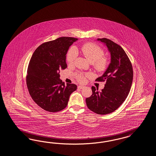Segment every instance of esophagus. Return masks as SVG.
Masks as SVG:
<instances>
[{"instance_id": "1", "label": "esophagus", "mask_w": 156, "mask_h": 156, "mask_svg": "<svg viewBox=\"0 0 156 156\" xmlns=\"http://www.w3.org/2000/svg\"><path fill=\"white\" fill-rule=\"evenodd\" d=\"M84 87H85L84 86L80 85V86H78V89H82L83 88H84Z\"/></svg>"}]
</instances>
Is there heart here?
I'll use <instances>...</instances> for the list:
<instances>
[{"instance_id": "b5f03b06", "label": "heart", "mask_w": 156, "mask_h": 156, "mask_svg": "<svg viewBox=\"0 0 156 156\" xmlns=\"http://www.w3.org/2000/svg\"><path fill=\"white\" fill-rule=\"evenodd\" d=\"M81 51L87 59L91 63H93L95 70L98 72L105 71L108 66L109 61L106 57L103 56L104 50L97 45L92 43H87L83 44L81 48ZM78 56V51L75 47L70 48L66 55V61L69 63H72ZM90 76L89 74L78 73L76 74V80L83 83L86 80V76Z\"/></svg>"}]
</instances>
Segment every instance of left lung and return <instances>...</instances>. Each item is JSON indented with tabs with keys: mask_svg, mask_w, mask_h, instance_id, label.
<instances>
[{
	"mask_svg": "<svg viewBox=\"0 0 156 156\" xmlns=\"http://www.w3.org/2000/svg\"><path fill=\"white\" fill-rule=\"evenodd\" d=\"M97 41L108 47L111 62L108 69L97 81H106L101 91L91 87L92 95L86 99L87 106L98 114H108L114 112L127 98L132 86L133 77V67L124 50L118 44L107 38Z\"/></svg>",
	"mask_w": 156,
	"mask_h": 156,
	"instance_id": "obj_1",
	"label": "left lung"
}]
</instances>
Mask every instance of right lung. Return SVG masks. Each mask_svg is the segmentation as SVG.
Instances as JSON below:
<instances>
[{
  "instance_id": "add662e5",
  "label": "right lung",
  "mask_w": 156,
  "mask_h": 156,
  "mask_svg": "<svg viewBox=\"0 0 156 156\" xmlns=\"http://www.w3.org/2000/svg\"><path fill=\"white\" fill-rule=\"evenodd\" d=\"M77 38L61 37L43 43L35 50L28 64L26 84L34 101L49 112H57L67 106L75 84L60 80L61 70L67 67L66 55Z\"/></svg>"
}]
</instances>
